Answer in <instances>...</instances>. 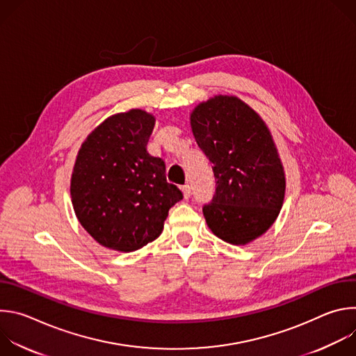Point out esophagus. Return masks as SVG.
Segmentation results:
<instances>
[{"instance_id":"esophagus-1","label":"esophagus","mask_w":356,"mask_h":356,"mask_svg":"<svg viewBox=\"0 0 356 356\" xmlns=\"http://www.w3.org/2000/svg\"><path fill=\"white\" fill-rule=\"evenodd\" d=\"M181 191H183L184 198H188V197H190V194H191V188H190V186H188V184L181 186Z\"/></svg>"}]
</instances>
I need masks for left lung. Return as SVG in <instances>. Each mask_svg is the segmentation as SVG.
Segmentation results:
<instances>
[{
    "mask_svg": "<svg viewBox=\"0 0 356 356\" xmlns=\"http://www.w3.org/2000/svg\"><path fill=\"white\" fill-rule=\"evenodd\" d=\"M190 124L216 177L213 200L202 207L207 225L220 239L246 245L272 227L284 200V170L270 131L234 95L200 103Z\"/></svg>",
    "mask_w": 356,
    "mask_h": 356,
    "instance_id": "left-lung-1",
    "label": "left lung"
}]
</instances>
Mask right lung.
Listing matches in <instances>:
<instances>
[{"mask_svg":"<svg viewBox=\"0 0 356 356\" xmlns=\"http://www.w3.org/2000/svg\"><path fill=\"white\" fill-rule=\"evenodd\" d=\"M155 117L129 110L101 122L83 142L70 194L83 228L99 243L134 252L163 231L169 210L183 198L168 183L166 166L146 150Z\"/></svg>","mask_w":356,"mask_h":356,"instance_id":"1","label":"right lung"}]
</instances>
